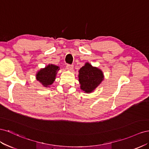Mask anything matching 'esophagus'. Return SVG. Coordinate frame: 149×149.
Wrapping results in <instances>:
<instances>
[{"label": "esophagus", "instance_id": "1", "mask_svg": "<svg viewBox=\"0 0 149 149\" xmlns=\"http://www.w3.org/2000/svg\"><path fill=\"white\" fill-rule=\"evenodd\" d=\"M66 68H67V69L69 70H71L73 69V68H74V65H73L67 64V65H66Z\"/></svg>", "mask_w": 149, "mask_h": 149}]
</instances>
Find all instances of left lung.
<instances>
[{"label":"left lung","mask_w":149,"mask_h":149,"mask_svg":"<svg viewBox=\"0 0 149 149\" xmlns=\"http://www.w3.org/2000/svg\"><path fill=\"white\" fill-rule=\"evenodd\" d=\"M80 89L86 93L92 92L104 80L102 71L87 62L79 70Z\"/></svg>","instance_id":"obj_1"}]
</instances>
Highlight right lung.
<instances>
[{"label":"right lung","mask_w":149,"mask_h":149,"mask_svg":"<svg viewBox=\"0 0 149 149\" xmlns=\"http://www.w3.org/2000/svg\"><path fill=\"white\" fill-rule=\"evenodd\" d=\"M59 67L53 64H49L44 69H41L36 74V79L45 87H49L56 77Z\"/></svg>","instance_id":"1"}]
</instances>
